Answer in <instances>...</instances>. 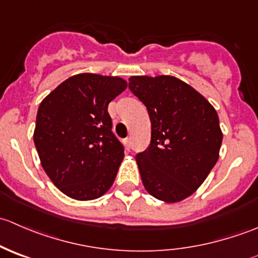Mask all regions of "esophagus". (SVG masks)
Instances as JSON below:
<instances>
[{
    "label": "esophagus",
    "mask_w": 258,
    "mask_h": 258,
    "mask_svg": "<svg viewBox=\"0 0 258 258\" xmlns=\"http://www.w3.org/2000/svg\"><path fill=\"white\" fill-rule=\"evenodd\" d=\"M131 144H132L131 139H130V137H127V139L124 140V145H126V147L128 148V150H130V148H131Z\"/></svg>",
    "instance_id": "obj_1"
}]
</instances>
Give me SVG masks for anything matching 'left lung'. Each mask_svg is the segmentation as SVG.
Listing matches in <instances>:
<instances>
[{"mask_svg":"<svg viewBox=\"0 0 258 258\" xmlns=\"http://www.w3.org/2000/svg\"><path fill=\"white\" fill-rule=\"evenodd\" d=\"M128 88L147 108L151 141L136 155L150 195L173 204L191 196L218 160L217 112L195 88L172 76H132Z\"/></svg>","mask_w":258,"mask_h":258,"instance_id":"obj_1","label":"left lung"}]
</instances>
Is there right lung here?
<instances>
[{"label":"right lung","mask_w":258,"mask_h":258,"mask_svg":"<svg viewBox=\"0 0 258 258\" xmlns=\"http://www.w3.org/2000/svg\"><path fill=\"white\" fill-rule=\"evenodd\" d=\"M126 87L119 77L80 74L57 86L38 107L33 141L41 165L71 199H98L112 186L124 147L112 132L107 107Z\"/></svg>","instance_id":"add662e5"}]
</instances>
